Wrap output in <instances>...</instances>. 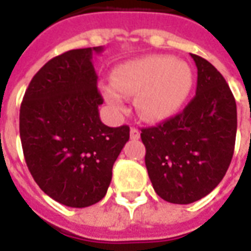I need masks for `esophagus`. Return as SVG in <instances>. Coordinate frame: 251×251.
I'll use <instances>...</instances> for the list:
<instances>
[{"instance_id": "obj_1", "label": "esophagus", "mask_w": 251, "mask_h": 251, "mask_svg": "<svg viewBox=\"0 0 251 251\" xmlns=\"http://www.w3.org/2000/svg\"><path fill=\"white\" fill-rule=\"evenodd\" d=\"M130 138L131 140H138V138H140V130H138V129H136V127H131Z\"/></svg>"}]
</instances>
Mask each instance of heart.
<instances>
[{
    "label": "heart",
    "mask_w": 251,
    "mask_h": 251,
    "mask_svg": "<svg viewBox=\"0 0 251 251\" xmlns=\"http://www.w3.org/2000/svg\"><path fill=\"white\" fill-rule=\"evenodd\" d=\"M194 86V74L184 62L172 56L149 55L122 63L113 72V84L102 87L114 111H125V97H137L138 114L147 121H161L176 114Z\"/></svg>",
    "instance_id": "heart-1"
}]
</instances>
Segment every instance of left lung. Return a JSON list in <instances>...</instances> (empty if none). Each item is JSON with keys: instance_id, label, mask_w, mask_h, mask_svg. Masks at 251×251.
<instances>
[{"instance_id": "1", "label": "left lung", "mask_w": 251, "mask_h": 251, "mask_svg": "<svg viewBox=\"0 0 251 251\" xmlns=\"http://www.w3.org/2000/svg\"><path fill=\"white\" fill-rule=\"evenodd\" d=\"M191 56L198 68L195 98L177 115L141 129L153 188L175 204L194 203L221 183L237 136V104L225 77L205 59Z\"/></svg>"}]
</instances>
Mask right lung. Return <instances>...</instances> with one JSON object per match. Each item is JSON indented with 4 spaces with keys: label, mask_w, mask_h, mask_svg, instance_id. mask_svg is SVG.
Segmentation results:
<instances>
[{
    "label": "right lung",
    "mask_w": 251,
    "mask_h": 251,
    "mask_svg": "<svg viewBox=\"0 0 251 251\" xmlns=\"http://www.w3.org/2000/svg\"><path fill=\"white\" fill-rule=\"evenodd\" d=\"M103 47L64 52L41 67L25 91L20 137L30 175L60 204L83 208L104 198L129 126L109 127L93 55Z\"/></svg>",
    "instance_id": "obj_1"
}]
</instances>
